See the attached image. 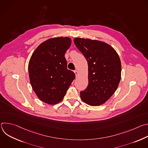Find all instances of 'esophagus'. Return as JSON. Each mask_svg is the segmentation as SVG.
<instances>
[{"instance_id":"esophagus-1","label":"esophagus","mask_w":148,"mask_h":148,"mask_svg":"<svg viewBox=\"0 0 148 148\" xmlns=\"http://www.w3.org/2000/svg\"><path fill=\"white\" fill-rule=\"evenodd\" d=\"M74 73H75V75H76V76H77V75H78V71H77V70H74Z\"/></svg>"}]
</instances>
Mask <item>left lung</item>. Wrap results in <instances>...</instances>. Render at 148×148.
Instances as JSON below:
<instances>
[{"mask_svg": "<svg viewBox=\"0 0 148 148\" xmlns=\"http://www.w3.org/2000/svg\"><path fill=\"white\" fill-rule=\"evenodd\" d=\"M74 44L88 62V84L80 92L81 99L91 106L106 102L115 92L121 79V63L110 45L98 40L75 38Z\"/></svg>", "mask_w": 148, "mask_h": 148, "instance_id": "1", "label": "left lung"}]
</instances>
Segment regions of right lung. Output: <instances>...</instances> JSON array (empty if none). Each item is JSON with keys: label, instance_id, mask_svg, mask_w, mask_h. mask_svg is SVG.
Instances as JSON below:
<instances>
[{"label": "right lung", "instance_id": "obj_1", "mask_svg": "<svg viewBox=\"0 0 148 148\" xmlns=\"http://www.w3.org/2000/svg\"><path fill=\"white\" fill-rule=\"evenodd\" d=\"M71 44L69 37L52 38L33 53L29 63L30 81L41 101L50 105L60 102L75 79L74 72L67 69L64 57Z\"/></svg>", "mask_w": 148, "mask_h": 148}]
</instances>
